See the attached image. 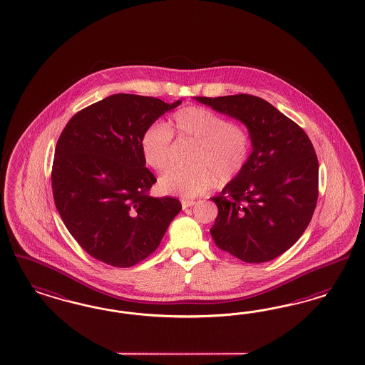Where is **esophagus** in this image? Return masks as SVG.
I'll return each mask as SVG.
<instances>
[{
  "mask_svg": "<svg viewBox=\"0 0 365 365\" xmlns=\"http://www.w3.org/2000/svg\"><path fill=\"white\" fill-rule=\"evenodd\" d=\"M195 202L196 201L193 200H182L181 201V205H182V210H187L189 207H192V205H195Z\"/></svg>",
  "mask_w": 365,
  "mask_h": 365,
  "instance_id": "34e87169",
  "label": "esophagus"
}]
</instances>
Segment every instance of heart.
<instances>
[{
	"instance_id": "1",
	"label": "heart",
	"mask_w": 365,
	"mask_h": 365,
	"mask_svg": "<svg viewBox=\"0 0 365 365\" xmlns=\"http://www.w3.org/2000/svg\"><path fill=\"white\" fill-rule=\"evenodd\" d=\"M173 134L178 140L196 142L189 166H173L160 177L158 187L168 195L193 199L213 187L215 177L225 184L247 166L251 137L246 128L230 122L211 108L188 106L168 122L153 123L142 133L143 161L154 170H164L172 160Z\"/></svg>"
}]
</instances>
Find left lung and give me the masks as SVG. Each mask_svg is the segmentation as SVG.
Here are the masks:
<instances>
[{
    "mask_svg": "<svg viewBox=\"0 0 365 365\" xmlns=\"http://www.w3.org/2000/svg\"><path fill=\"white\" fill-rule=\"evenodd\" d=\"M196 101L242 120L252 153L245 170L212 197L216 246L246 263L279 257L305 232L318 199V160L294 120L248 94L197 96Z\"/></svg>",
    "mask_w": 365,
    "mask_h": 365,
    "instance_id": "left-lung-1",
    "label": "left lung"
}]
</instances>
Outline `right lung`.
Returning a JSON list of instances; mask_svg holds the SVG:
<instances>
[{
	"mask_svg": "<svg viewBox=\"0 0 365 365\" xmlns=\"http://www.w3.org/2000/svg\"><path fill=\"white\" fill-rule=\"evenodd\" d=\"M153 96L114 94L78 111L60 134L51 181L71 235L93 258L131 267L153 254L181 210L155 199L157 178L145 166L142 133L178 106Z\"/></svg>",
	"mask_w": 365,
	"mask_h": 365,
	"instance_id": "1",
	"label": "right lung"
}]
</instances>
